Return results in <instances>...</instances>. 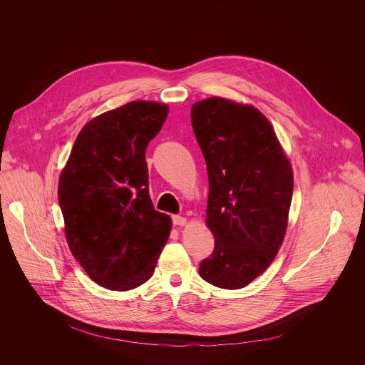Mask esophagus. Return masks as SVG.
<instances>
[{
	"label": "esophagus",
	"instance_id": "esophagus-1",
	"mask_svg": "<svg viewBox=\"0 0 365 365\" xmlns=\"http://www.w3.org/2000/svg\"><path fill=\"white\" fill-rule=\"evenodd\" d=\"M173 222H174V225H177V226H185V225L188 223L187 217H184V216H180V215H175V216H173Z\"/></svg>",
	"mask_w": 365,
	"mask_h": 365
}]
</instances>
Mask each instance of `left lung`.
<instances>
[{
	"label": "left lung",
	"mask_w": 365,
	"mask_h": 365,
	"mask_svg": "<svg viewBox=\"0 0 365 365\" xmlns=\"http://www.w3.org/2000/svg\"><path fill=\"white\" fill-rule=\"evenodd\" d=\"M207 161L205 223L215 237L201 277L239 289L261 275L284 242L294 173L269 120L253 105L210 97L191 108Z\"/></svg>",
	"instance_id": "8db88e82"
}]
</instances>
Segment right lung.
Listing matches in <instances>:
<instances>
[{
    "label": "right lung",
    "instance_id": "1",
    "mask_svg": "<svg viewBox=\"0 0 365 365\" xmlns=\"http://www.w3.org/2000/svg\"><path fill=\"white\" fill-rule=\"evenodd\" d=\"M168 105L132 101L80 130L58 178L67 245L98 285L129 291L145 284L171 232L149 194L146 149Z\"/></svg>",
    "mask_w": 365,
    "mask_h": 365
}]
</instances>
